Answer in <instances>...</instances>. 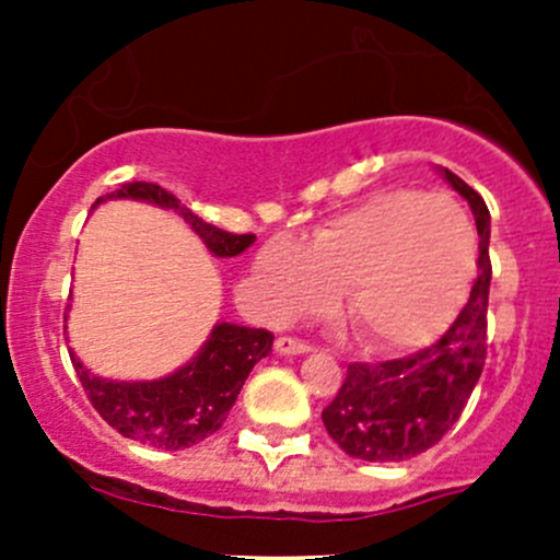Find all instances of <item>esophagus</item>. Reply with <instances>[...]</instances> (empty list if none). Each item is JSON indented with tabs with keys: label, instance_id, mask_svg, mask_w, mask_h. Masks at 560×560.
Wrapping results in <instances>:
<instances>
[{
	"label": "esophagus",
	"instance_id": "34e87169",
	"mask_svg": "<svg viewBox=\"0 0 560 560\" xmlns=\"http://www.w3.org/2000/svg\"><path fill=\"white\" fill-rule=\"evenodd\" d=\"M273 349L279 354H308V352H312V347H308L306 341H298V338H290V336L276 338Z\"/></svg>",
	"mask_w": 560,
	"mask_h": 560
}]
</instances>
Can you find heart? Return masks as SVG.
<instances>
[{
    "label": "heart",
    "mask_w": 560,
    "mask_h": 560,
    "mask_svg": "<svg viewBox=\"0 0 560 560\" xmlns=\"http://www.w3.org/2000/svg\"><path fill=\"white\" fill-rule=\"evenodd\" d=\"M474 259V224L455 200L393 189L322 224L301 248L270 241L257 279L279 316L338 292V314L360 347L404 352L447 330L471 290Z\"/></svg>",
    "instance_id": "heart-1"
}]
</instances>
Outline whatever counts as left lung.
Segmentation results:
<instances>
[{
    "mask_svg": "<svg viewBox=\"0 0 560 560\" xmlns=\"http://www.w3.org/2000/svg\"><path fill=\"white\" fill-rule=\"evenodd\" d=\"M442 178L471 206L479 235L477 281L468 303L433 347L404 360L352 363L347 380L322 411L327 433L349 457L400 463L417 457L455 425L466 409L488 354L490 211L482 197L447 167Z\"/></svg>",
    "mask_w": 560,
    "mask_h": 560,
    "instance_id": "obj_1",
    "label": "left lung"
}]
</instances>
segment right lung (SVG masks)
Returning a JSON list of instances; mask_svg holds the SVG:
<instances>
[{"label":"right lung","instance_id":"obj_1","mask_svg":"<svg viewBox=\"0 0 560 560\" xmlns=\"http://www.w3.org/2000/svg\"><path fill=\"white\" fill-rule=\"evenodd\" d=\"M105 200H140L175 211L213 257H238L254 244V235H233L197 219L189 208L149 180L121 184L110 195L97 197L94 208ZM67 322V316H65ZM67 330V325H65ZM273 336L259 327L217 322L195 358L175 369L173 374L149 382L105 380L81 363L70 349L72 365L89 393L94 409L121 436L149 444L154 450H186L213 436L228 420L241 387L254 365L268 358Z\"/></svg>","mask_w":560,"mask_h":560}]
</instances>
